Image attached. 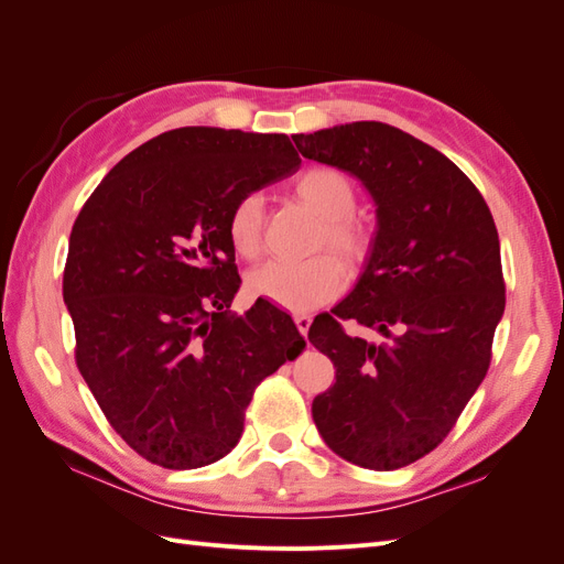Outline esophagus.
<instances>
[{"mask_svg":"<svg viewBox=\"0 0 564 564\" xmlns=\"http://www.w3.org/2000/svg\"><path fill=\"white\" fill-rule=\"evenodd\" d=\"M294 322H296V327H299V332H301V336H308V329H311V315H296L294 317Z\"/></svg>","mask_w":564,"mask_h":564,"instance_id":"34e87169","label":"esophagus"}]
</instances>
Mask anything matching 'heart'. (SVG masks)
<instances>
[{"label":"heart","instance_id":"obj_1","mask_svg":"<svg viewBox=\"0 0 564 564\" xmlns=\"http://www.w3.org/2000/svg\"><path fill=\"white\" fill-rule=\"evenodd\" d=\"M301 202L324 218L317 247L329 245L348 268L357 270L371 251V232L352 218L357 207V187L352 178L334 166H311L294 181ZM228 240L237 256L256 259L263 247V197L245 195L237 199L228 216ZM344 286V268L332 253H317L299 263L270 261L256 268L249 278L253 296L265 299L280 308L305 313L319 303L332 301Z\"/></svg>","mask_w":564,"mask_h":564}]
</instances>
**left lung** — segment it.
Masks as SVG:
<instances>
[{
  "mask_svg": "<svg viewBox=\"0 0 564 564\" xmlns=\"http://www.w3.org/2000/svg\"><path fill=\"white\" fill-rule=\"evenodd\" d=\"M292 139L377 204L362 275L332 313L387 344L348 337L329 313L313 322L311 344L336 369V383L313 400V421L355 466H409L449 435L489 369L506 308L497 226L449 158L395 127L350 122Z\"/></svg>",
  "mask_w": 564,
  "mask_h": 564,
  "instance_id": "left-lung-1",
  "label": "left lung"
}]
</instances>
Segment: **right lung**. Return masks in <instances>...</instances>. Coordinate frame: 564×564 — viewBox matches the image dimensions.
<instances>
[{
    "label": "right lung",
    "instance_id": "right-lung-1",
    "mask_svg": "<svg viewBox=\"0 0 564 564\" xmlns=\"http://www.w3.org/2000/svg\"><path fill=\"white\" fill-rule=\"evenodd\" d=\"M299 164L284 133L174 129L115 164L75 220L63 301L77 367L150 464L191 470L224 458L256 386L305 348L265 299L228 311L242 284L228 216Z\"/></svg>",
    "mask_w": 564,
    "mask_h": 564
}]
</instances>
